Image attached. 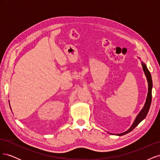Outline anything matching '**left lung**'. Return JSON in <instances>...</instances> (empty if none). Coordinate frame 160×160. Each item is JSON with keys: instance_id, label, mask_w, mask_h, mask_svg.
Here are the masks:
<instances>
[{"instance_id": "8db88e82", "label": "left lung", "mask_w": 160, "mask_h": 160, "mask_svg": "<svg viewBox=\"0 0 160 160\" xmlns=\"http://www.w3.org/2000/svg\"><path fill=\"white\" fill-rule=\"evenodd\" d=\"M140 59V58H139ZM142 65L143 67V70L144 71V73L145 75L146 76V78H147V81H148V93L147 95V98H146V103L144 104L143 108H142V109L140 111V112L138 113V115H137V117L135 118L134 122L133 123V124L132 125V126H131L126 132H125L123 133H119V134H117V135H119V136H122V135H123L125 134H126L130 132H132V131L137 126V125L142 122V120H143L145 119V118L146 117V115H148V113L149 111V108H150V105H151V102H152V76L151 74H150V72L149 71V70L147 68V66L144 63V62H142ZM112 134V133H111Z\"/></svg>"}]
</instances>
